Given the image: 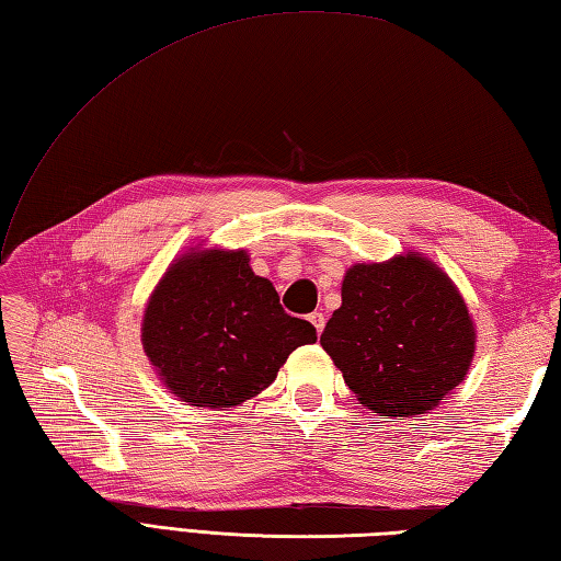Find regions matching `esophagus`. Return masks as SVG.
I'll return each mask as SVG.
<instances>
[{
    "mask_svg": "<svg viewBox=\"0 0 561 561\" xmlns=\"http://www.w3.org/2000/svg\"><path fill=\"white\" fill-rule=\"evenodd\" d=\"M308 320H311L313 328H316V332H318V335H320V332H323V328H325V316L316 311V313L308 316Z\"/></svg>",
    "mask_w": 561,
    "mask_h": 561,
    "instance_id": "esophagus-1",
    "label": "esophagus"
}]
</instances>
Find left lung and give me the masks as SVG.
Wrapping results in <instances>:
<instances>
[{
  "label": "left lung",
  "instance_id": "1",
  "mask_svg": "<svg viewBox=\"0 0 561 561\" xmlns=\"http://www.w3.org/2000/svg\"><path fill=\"white\" fill-rule=\"evenodd\" d=\"M320 344L364 408L410 416L436 408L462 383L474 325L448 274L408 253L347 270L342 306Z\"/></svg>",
  "mask_w": 561,
  "mask_h": 561
}]
</instances>
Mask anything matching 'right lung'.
I'll use <instances>...</instances> for the list:
<instances>
[{
  "mask_svg": "<svg viewBox=\"0 0 561 561\" xmlns=\"http://www.w3.org/2000/svg\"><path fill=\"white\" fill-rule=\"evenodd\" d=\"M316 340L308 320L284 313L245 250H187L165 270L141 320V344L161 383L211 410L255 398L296 347Z\"/></svg>",
  "mask_w": 561,
  "mask_h": 561,
  "instance_id": "add662e5",
  "label": "right lung"
}]
</instances>
